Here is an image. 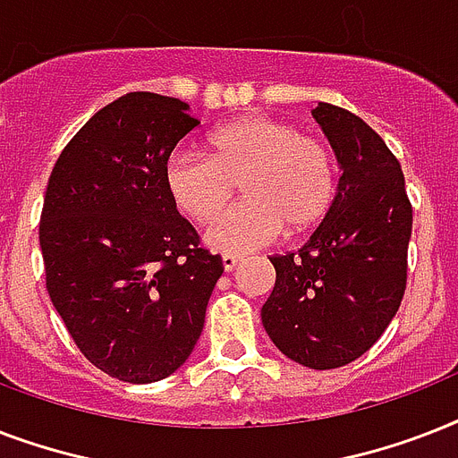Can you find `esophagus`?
Wrapping results in <instances>:
<instances>
[{"instance_id":"esophagus-1","label":"esophagus","mask_w":458,"mask_h":458,"mask_svg":"<svg viewBox=\"0 0 458 458\" xmlns=\"http://www.w3.org/2000/svg\"><path fill=\"white\" fill-rule=\"evenodd\" d=\"M242 261V257H237V254H223V268L225 271H235V266Z\"/></svg>"}]
</instances>
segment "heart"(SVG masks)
<instances>
[{"label":"heart","instance_id":"1","mask_svg":"<svg viewBox=\"0 0 458 458\" xmlns=\"http://www.w3.org/2000/svg\"><path fill=\"white\" fill-rule=\"evenodd\" d=\"M208 157L173 152L164 185L180 214L211 223L240 185L242 204L207 233L221 251H247L285 235L311 233L335 199L333 154L318 138L266 114H244L207 138Z\"/></svg>","mask_w":458,"mask_h":458}]
</instances>
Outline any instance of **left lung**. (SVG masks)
<instances>
[{
    "label": "left lung",
    "mask_w": 458,
    "mask_h": 458,
    "mask_svg": "<svg viewBox=\"0 0 458 458\" xmlns=\"http://www.w3.org/2000/svg\"><path fill=\"white\" fill-rule=\"evenodd\" d=\"M313 118L342 168L337 194L301 250L271 257L261 320L287 359L327 370L366 354L394 318L413 211L397 157L369 123L326 102Z\"/></svg>",
    "instance_id": "left-lung-1"
}]
</instances>
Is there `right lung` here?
<instances>
[{"instance_id":"add662e5","label":"right lung","mask_w":458,"mask_h":458,"mask_svg":"<svg viewBox=\"0 0 458 458\" xmlns=\"http://www.w3.org/2000/svg\"><path fill=\"white\" fill-rule=\"evenodd\" d=\"M197 125L175 97L131 92L75 132L49 175L47 293L85 359L123 383L185 363L223 273L164 185L165 161Z\"/></svg>"}]
</instances>
